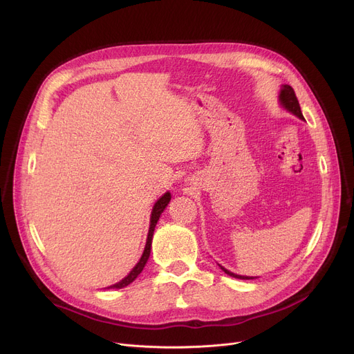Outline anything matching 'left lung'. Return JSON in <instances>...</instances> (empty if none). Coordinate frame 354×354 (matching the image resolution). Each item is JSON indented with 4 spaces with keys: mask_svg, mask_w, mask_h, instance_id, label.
<instances>
[{
    "mask_svg": "<svg viewBox=\"0 0 354 354\" xmlns=\"http://www.w3.org/2000/svg\"><path fill=\"white\" fill-rule=\"evenodd\" d=\"M279 101H280V105L283 106L286 111H289L290 113L296 115L297 118H300V120L304 121L303 118V113H301V109H300V105H299V101L296 98V93L293 91V88L290 85H281V89H280V93H279ZM221 266V265H219ZM221 269L232 276V277H236V279H254V277H249V276H241V274H234L232 272H229L227 269H225L223 266H221Z\"/></svg>",
    "mask_w": 354,
    "mask_h": 354,
    "instance_id": "left-lung-1",
    "label": "left lung"
}]
</instances>
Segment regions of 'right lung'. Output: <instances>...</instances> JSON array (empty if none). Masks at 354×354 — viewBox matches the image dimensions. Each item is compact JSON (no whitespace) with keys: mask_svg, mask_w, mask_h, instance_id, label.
Returning a JSON list of instances; mask_svg holds the SVG:
<instances>
[{"mask_svg":"<svg viewBox=\"0 0 354 354\" xmlns=\"http://www.w3.org/2000/svg\"><path fill=\"white\" fill-rule=\"evenodd\" d=\"M169 202H171V194H169V192L162 195V196L156 201V203H155L153 207H152V214H151V223H149V232H148V238H147V245H145V249H144L142 256H140V259H139V262H138V263L135 265V268L129 272V274L125 276L121 281H118V283H115V285H112V286H108V288H105V289H122V288L131 285L132 281L138 277V274L144 270V268H145V265H147V262H148V259H149V254H151V245H152V236H153L155 226H156V223H158V221H159V216L162 215V212L165 210V207L168 206Z\"/></svg>","mask_w":354,"mask_h":354,"instance_id":"obj_1","label":"right lung"}]
</instances>
